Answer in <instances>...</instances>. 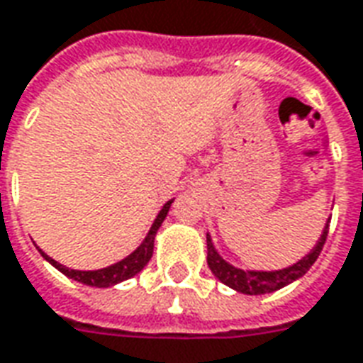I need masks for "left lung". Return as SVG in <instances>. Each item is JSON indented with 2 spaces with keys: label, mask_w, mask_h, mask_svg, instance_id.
I'll use <instances>...</instances> for the list:
<instances>
[{
  "label": "left lung",
  "mask_w": 363,
  "mask_h": 363,
  "mask_svg": "<svg viewBox=\"0 0 363 363\" xmlns=\"http://www.w3.org/2000/svg\"><path fill=\"white\" fill-rule=\"evenodd\" d=\"M328 223L325 225V231L320 235L319 243L315 245L313 249L303 260H299L297 264L289 268H284V270H274V272H251V270H241V268H235L228 264L225 260L221 259L220 255L216 252L212 245V239L210 235L206 237V243H208V267L213 272V276L220 281H223L229 288L237 289L241 294H247V296H262V294H270V291H276V289L288 286L297 278H301L309 268L313 267V262L319 259L320 251H323V245L327 241L328 235Z\"/></svg>",
  "instance_id": "1"
}]
</instances>
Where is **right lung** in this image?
<instances>
[{"instance_id": "add662e5", "label": "right lung", "mask_w": 363, "mask_h": 363, "mask_svg": "<svg viewBox=\"0 0 363 363\" xmlns=\"http://www.w3.org/2000/svg\"><path fill=\"white\" fill-rule=\"evenodd\" d=\"M173 204V200H169L165 206H163V210L159 212V216L153 221V225H151L150 233L147 237L143 239V243L135 249L130 257H126L124 260H120L116 264H112L108 268H101V270H72V268H66L64 264H60L54 259H50L48 255H44L43 257L48 262H50L52 267H56L62 274H66L67 278H74L75 281H82L85 286H93V288H108V286H114V284H118L122 280H128V278H132L135 274L140 272L147 262L151 260V255H153V239H155V233H157V229L161 228V223L167 218V212H169V208Z\"/></svg>"}]
</instances>
